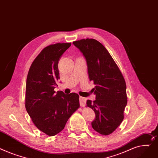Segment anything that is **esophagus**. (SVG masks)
Instances as JSON below:
<instances>
[{
    "label": "esophagus",
    "instance_id": "obj_1",
    "mask_svg": "<svg viewBox=\"0 0 158 158\" xmlns=\"http://www.w3.org/2000/svg\"><path fill=\"white\" fill-rule=\"evenodd\" d=\"M79 103H80V106L81 107H85L86 103V98L84 97H79Z\"/></svg>",
    "mask_w": 158,
    "mask_h": 158
}]
</instances>
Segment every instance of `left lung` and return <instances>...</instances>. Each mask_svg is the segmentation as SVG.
<instances>
[{
	"label": "left lung",
	"instance_id": "1",
	"mask_svg": "<svg viewBox=\"0 0 158 158\" xmlns=\"http://www.w3.org/2000/svg\"><path fill=\"white\" fill-rule=\"evenodd\" d=\"M73 44L85 57L89 80L96 85L91 90L95 100L86 102L87 106L95 113L92 127L100 134L108 135L124 119L127 104L124 79L108 51L97 40L81 39L73 42Z\"/></svg>",
	"mask_w": 158,
	"mask_h": 158
}]
</instances>
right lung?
<instances>
[{
    "label": "right lung",
    "mask_w": 158,
    "mask_h": 158,
    "mask_svg": "<svg viewBox=\"0 0 158 158\" xmlns=\"http://www.w3.org/2000/svg\"><path fill=\"white\" fill-rule=\"evenodd\" d=\"M71 43H56L44 48L29 69L26 84L25 107L35 127L49 136L64 130L72 114L79 107V95L55 91L60 79L58 61Z\"/></svg>",
    "instance_id": "obj_1"
}]
</instances>
